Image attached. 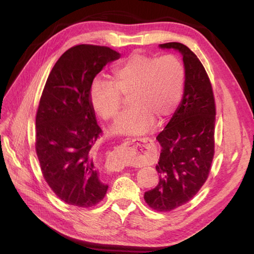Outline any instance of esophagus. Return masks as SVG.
<instances>
[{"instance_id": "esophagus-1", "label": "esophagus", "mask_w": 254, "mask_h": 254, "mask_svg": "<svg viewBox=\"0 0 254 254\" xmlns=\"http://www.w3.org/2000/svg\"><path fill=\"white\" fill-rule=\"evenodd\" d=\"M135 143H138L141 144L142 147H147V146H152V145L154 144V141L150 137H135V138H127L126 139V141L123 142V144H121L120 148L123 150H132L134 148V144ZM122 167L124 166H121V169Z\"/></svg>"}]
</instances>
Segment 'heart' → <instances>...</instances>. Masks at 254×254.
<instances>
[{
	"mask_svg": "<svg viewBox=\"0 0 254 254\" xmlns=\"http://www.w3.org/2000/svg\"><path fill=\"white\" fill-rule=\"evenodd\" d=\"M186 69L175 55L161 57L135 53L112 69L110 80L98 79L90 88V101L106 121L120 113L128 96L131 108L117 121L118 134H142L154 119L163 120L175 110L183 94Z\"/></svg>",
	"mask_w": 254,
	"mask_h": 254,
	"instance_id": "b5f03b06",
	"label": "heart"
}]
</instances>
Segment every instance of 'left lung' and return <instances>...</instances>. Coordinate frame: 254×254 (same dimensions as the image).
I'll return each instance as SVG.
<instances>
[{
  "instance_id": "1",
  "label": "left lung",
  "mask_w": 254,
  "mask_h": 254,
  "mask_svg": "<svg viewBox=\"0 0 254 254\" xmlns=\"http://www.w3.org/2000/svg\"><path fill=\"white\" fill-rule=\"evenodd\" d=\"M183 56L186 84L183 99L156 139L160 157L159 182L144 199L157 212H170L195 196L207 180L215 154L216 105L208 75L195 53L180 42H167Z\"/></svg>"
}]
</instances>
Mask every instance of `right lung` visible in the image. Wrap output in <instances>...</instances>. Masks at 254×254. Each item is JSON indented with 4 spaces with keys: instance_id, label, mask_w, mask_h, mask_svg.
<instances>
[{
    "instance_id": "add662e5",
    "label": "right lung",
    "mask_w": 254,
    "mask_h": 254,
    "mask_svg": "<svg viewBox=\"0 0 254 254\" xmlns=\"http://www.w3.org/2000/svg\"><path fill=\"white\" fill-rule=\"evenodd\" d=\"M120 53L106 46L69 48L48 76L36 115V153L46 182L66 204L93 207L108 186L99 180L95 144L102 131L90 101L94 78Z\"/></svg>"
}]
</instances>
